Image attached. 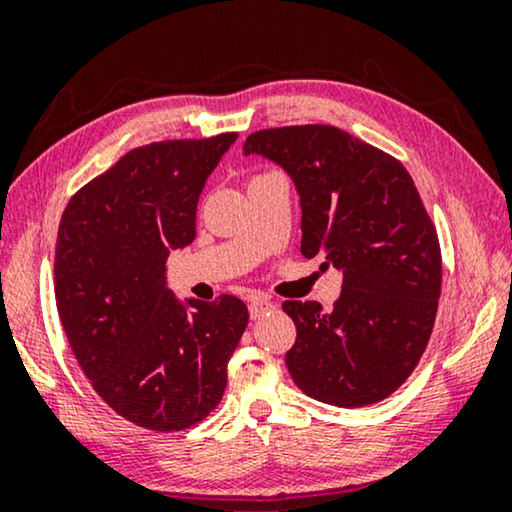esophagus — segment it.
<instances>
[{
	"mask_svg": "<svg viewBox=\"0 0 512 512\" xmlns=\"http://www.w3.org/2000/svg\"><path fill=\"white\" fill-rule=\"evenodd\" d=\"M270 310H275V303H272L270 298L261 296V293H254V296L249 298V314H251V319H261L263 314H268Z\"/></svg>",
	"mask_w": 512,
	"mask_h": 512,
	"instance_id": "obj_1",
	"label": "esophagus"
}]
</instances>
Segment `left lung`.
Here are the masks:
<instances>
[{
  "label": "left lung",
  "mask_w": 512,
  "mask_h": 512,
  "mask_svg": "<svg viewBox=\"0 0 512 512\" xmlns=\"http://www.w3.org/2000/svg\"><path fill=\"white\" fill-rule=\"evenodd\" d=\"M289 174L305 258L342 272L333 310L282 305L296 324L286 368L303 394L361 408L394 394L422 359L438 312L440 244L408 170L333 125L258 130L244 142Z\"/></svg>",
  "instance_id": "left-lung-1"
}]
</instances>
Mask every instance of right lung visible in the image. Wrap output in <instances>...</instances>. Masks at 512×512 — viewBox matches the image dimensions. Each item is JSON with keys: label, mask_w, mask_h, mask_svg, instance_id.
<instances>
[{"label": "right lung", "mask_w": 512, "mask_h": 512, "mask_svg": "<svg viewBox=\"0 0 512 512\" xmlns=\"http://www.w3.org/2000/svg\"><path fill=\"white\" fill-rule=\"evenodd\" d=\"M237 132L132 149L67 202L55 244V303L69 347L111 410L181 431L219 405L249 324L235 296L181 303L172 249L195 240L205 181Z\"/></svg>", "instance_id": "add662e5"}]
</instances>
